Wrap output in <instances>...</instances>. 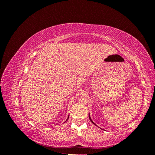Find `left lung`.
<instances>
[{
  "instance_id": "obj_1",
  "label": "left lung",
  "mask_w": 155,
  "mask_h": 155,
  "mask_svg": "<svg viewBox=\"0 0 155 155\" xmlns=\"http://www.w3.org/2000/svg\"><path fill=\"white\" fill-rule=\"evenodd\" d=\"M88 116H89V119H90V120H91V121L92 123H93V124H94V125H96V126H97V127H98L96 124H95L94 123V121L92 120V119H91V116H90V113H89V114H88ZM101 129V128H100ZM102 130H104V129H102Z\"/></svg>"
}]
</instances>
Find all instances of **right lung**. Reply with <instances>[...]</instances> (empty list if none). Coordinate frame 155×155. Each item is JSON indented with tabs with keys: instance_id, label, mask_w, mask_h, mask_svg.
Here are the masks:
<instances>
[{
	"instance_id": "1",
	"label": "right lung",
	"mask_w": 155,
	"mask_h": 155,
	"mask_svg": "<svg viewBox=\"0 0 155 155\" xmlns=\"http://www.w3.org/2000/svg\"><path fill=\"white\" fill-rule=\"evenodd\" d=\"M68 118H69V116H68V118H67V120H66V121H64V122H66V121H67V120H68Z\"/></svg>"
}]
</instances>
